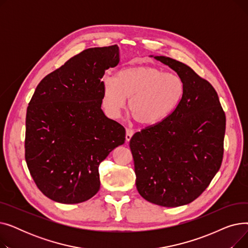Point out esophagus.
<instances>
[{
    "label": "esophagus",
    "instance_id": "1",
    "mask_svg": "<svg viewBox=\"0 0 248 248\" xmlns=\"http://www.w3.org/2000/svg\"><path fill=\"white\" fill-rule=\"evenodd\" d=\"M134 129L133 128H129V127H127L126 128V133H125V140L128 141L129 140L132 139V137H133V135H134Z\"/></svg>",
    "mask_w": 248,
    "mask_h": 248
}]
</instances>
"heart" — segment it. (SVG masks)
<instances>
[{"instance_id": "heart-1", "label": "heart", "mask_w": 248, "mask_h": 248, "mask_svg": "<svg viewBox=\"0 0 248 248\" xmlns=\"http://www.w3.org/2000/svg\"><path fill=\"white\" fill-rule=\"evenodd\" d=\"M101 104L110 117H117L126 104L137 122L157 124L170 115L184 95L185 85L176 73L140 65L121 70L115 77L102 78Z\"/></svg>"}]
</instances>
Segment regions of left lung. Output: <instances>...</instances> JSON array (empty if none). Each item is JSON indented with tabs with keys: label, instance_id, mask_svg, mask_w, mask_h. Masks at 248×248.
<instances>
[{
	"label": "left lung",
	"instance_id": "left-lung-1",
	"mask_svg": "<svg viewBox=\"0 0 248 248\" xmlns=\"http://www.w3.org/2000/svg\"><path fill=\"white\" fill-rule=\"evenodd\" d=\"M183 79L184 95L163 122L129 140L140 196L163 207L197 199L223 160L226 117L214 87L188 65L155 56Z\"/></svg>",
	"mask_w": 248,
	"mask_h": 248
}]
</instances>
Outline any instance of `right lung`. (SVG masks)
<instances>
[{"label":"right lung","instance_id":"right-lung-1","mask_svg":"<svg viewBox=\"0 0 248 248\" xmlns=\"http://www.w3.org/2000/svg\"><path fill=\"white\" fill-rule=\"evenodd\" d=\"M119 62L116 45L89 48L37 85L26 114L25 160L49 199L76 204L93 197L99 164L124 142V127L101 109L102 77Z\"/></svg>","mask_w":248,"mask_h":248}]
</instances>
